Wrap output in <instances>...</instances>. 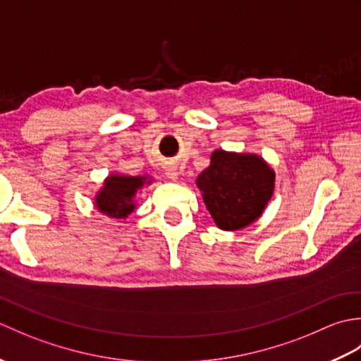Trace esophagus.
Segmentation results:
<instances>
[{"instance_id": "1", "label": "esophagus", "mask_w": 361, "mask_h": 361, "mask_svg": "<svg viewBox=\"0 0 361 361\" xmlns=\"http://www.w3.org/2000/svg\"><path fill=\"white\" fill-rule=\"evenodd\" d=\"M164 172H166V175H167V178H171L172 181L178 180V171H176V166L167 164V166L164 167Z\"/></svg>"}]
</instances>
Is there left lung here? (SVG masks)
I'll use <instances>...</instances> for the list:
<instances>
[{"label":"left lung","instance_id":"8db88e82","mask_svg":"<svg viewBox=\"0 0 361 361\" xmlns=\"http://www.w3.org/2000/svg\"><path fill=\"white\" fill-rule=\"evenodd\" d=\"M274 181L273 167L262 157L217 149L195 183L216 225L224 231H239L262 216Z\"/></svg>","mask_w":361,"mask_h":361}]
</instances>
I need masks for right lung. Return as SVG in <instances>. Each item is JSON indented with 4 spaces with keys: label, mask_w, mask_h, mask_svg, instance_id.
Segmentation results:
<instances>
[{
    "label": "right lung",
    "mask_w": 361,
    "mask_h": 361,
    "mask_svg": "<svg viewBox=\"0 0 361 361\" xmlns=\"http://www.w3.org/2000/svg\"><path fill=\"white\" fill-rule=\"evenodd\" d=\"M152 181L150 175L110 173L94 195L96 209L110 219H127L136 209L137 190L152 185Z\"/></svg>",
    "instance_id": "obj_1"
}]
</instances>
